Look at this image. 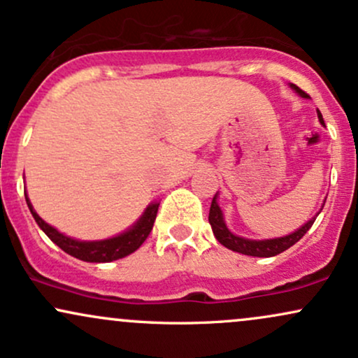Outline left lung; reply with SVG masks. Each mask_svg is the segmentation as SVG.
Here are the masks:
<instances>
[{"mask_svg":"<svg viewBox=\"0 0 358 358\" xmlns=\"http://www.w3.org/2000/svg\"><path fill=\"white\" fill-rule=\"evenodd\" d=\"M291 89H293L298 96L305 97V99H310V96H308L305 90L299 89L298 85L291 84ZM318 119L324 126L322 113H318ZM318 213H316L315 217H311L305 225H301L298 231L287 234V236L274 237V239H262V241L245 239V237L236 236V234H232L227 229V225H225V220H224V213H222V208L219 207V203H217V193H215V196H213L212 205H210V213H208V222H210L212 225L213 236H215V239L219 241L224 248L231 249L234 252L245 254V256L273 257V256H278V254L285 252V250L289 249L291 245L296 244V242L301 239L308 231H310L311 225H313V222L316 220V217H318Z\"/></svg>","mask_w":358,"mask_h":358,"instance_id":"8db88e82","label":"left lung"}]
</instances>
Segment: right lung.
I'll return each mask as SVG.
<instances>
[{
  "mask_svg": "<svg viewBox=\"0 0 358 358\" xmlns=\"http://www.w3.org/2000/svg\"><path fill=\"white\" fill-rule=\"evenodd\" d=\"M24 199H27L28 208H30L35 222L38 224V227L47 234L48 239H50L53 244L59 245V248L62 250H65L67 254H71V256L85 262H110L133 254L134 250L139 249V245L146 241V237L150 236L159 207L158 202L148 205L146 210L143 212V215L139 217L127 231L119 234L116 237H109V239L104 241H79L73 239V237L65 236V234L57 231L55 227L48 225L47 222L34 210V205L30 203V199H28L27 193H24Z\"/></svg>",
  "mask_w": 358,
  "mask_h": 358,
  "instance_id": "1",
  "label": "right lung"
}]
</instances>
